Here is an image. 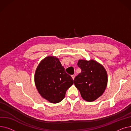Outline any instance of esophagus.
I'll return each mask as SVG.
<instances>
[{
  "instance_id": "34e87169",
  "label": "esophagus",
  "mask_w": 131,
  "mask_h": 131,
  "mask_svg": "<svg viewBox=\"0 0 131 131\" xmlns=\"http://www.w3.org/2000/svg\"><path fill=\"white\" fill-rule=\"evenodd\" d=\"M72 79H73V80H74V79H75V75H72Z\"/></svg>"
}]
</instances>
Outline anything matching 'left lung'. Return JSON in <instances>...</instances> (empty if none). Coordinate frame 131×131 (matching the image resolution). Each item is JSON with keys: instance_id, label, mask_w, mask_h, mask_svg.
<instances>
[{"instance_id": "8db88e82", "label": "left lung", "mask_w": 131, "mask_h": 131, "mask_svg": "<svg viewBox=\"0 0 131 131\" xmlns=\"http://www.w3.org/2000/svg\"><path fill=\"white\" fill-rule=\"evenodd\" d=\"M81 72L74 79V84L84 100L91 102L104 93L107 87V73L102 65L94 60H79Z\"/></svg>"}]
</instances>
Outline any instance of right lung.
I'll use <instances>...</instances> for the list:
<instances>
[{"instance_id": "add662e5", "label": "right lung", "mask_w": 131, "mask_h": 131, "mask_svg": "<svg viewBox=\"0 0 131 131\" xmlns=\"http://www.w3.org/2000/svg\"><path fill=\"white\" fill-rule=\"evenodd\" d=\"M74 80L65 71L58 58L48 56L41 61L34 75L35 84L40 94L51 103L56 104L65 98Z\"/></svg>"}]
</instances>
